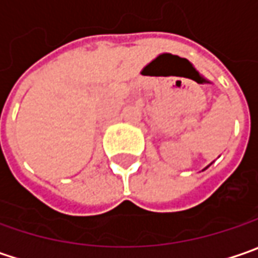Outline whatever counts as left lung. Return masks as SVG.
Returning <instances> with one entry per match:
<instances>
[{"label":"left lung","mask_w":258,"mask_h":258,"mask_svg":"<svg viewBox=\"0 0 258 258\" xmlns=\"http://www.w3.org/2000/svg\"><path fill=\"white\" fill-rule=\"evenodd\" d=\"M207 168H208V166H207Z\"/></svg>","instance_id":"8db88e82"}]
</instances>
